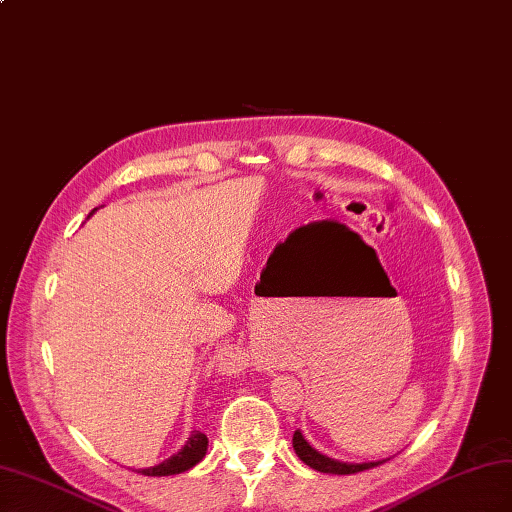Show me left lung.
<instances>
[{"label": "left lung", "mask_w": 512, "mask_h": 512, "mask_svg": "<svg viewBox=\"0 0 512 512\" xmlns=\"http://www.w3.org/2000/svg\"><path fill=\"white\" fill-rule=\"evenodd\" d=\"M292 445H294V452L298 454L300 461H303L305 465H309L311 469L322 471V474L350 476V474H359V471L372 469V467H378V465H383L385 461H389V458H381V461H368V463H344V461H337V458L326 456V454H322V452H318L316 448H313V445H309V441L305 439V435L300 430L294 432Z\"/></svg>", "instance_id": "obj_1"}]
</instances>
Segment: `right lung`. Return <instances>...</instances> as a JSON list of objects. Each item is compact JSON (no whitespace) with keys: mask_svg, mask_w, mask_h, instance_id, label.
<instances>
[{"mask_svg":"<svg viewBox=\"0 0 512 512\" xmlns=\"http://www.w3.org/2000/svg\"><path fill=\"white\" fill-rule=\"evenodd\" d=\"M97 212V207L88 214V218ZM207 454V437L199 430H192L188 441L181 445V450L175 452L173 456H168L166 461L160 465H153L147 469H136L142 476H175L183 474V471L192 469L196 463H201Z\"/></svg>","mask_w":512,"mask_h":512,"instance_id":"1","label":"right lung"}]
</instances>
